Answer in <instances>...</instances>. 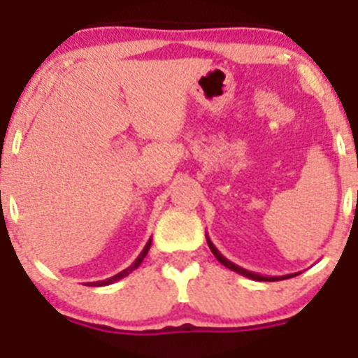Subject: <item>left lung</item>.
Wrapping results in <instances>:
<instances>
[{"mask_svg": "<svg viewBox=\"0 0 358 358\" xmlns=\"http://www.w3.org/2000/svg\"><path fill=\"white\" fill-rule=\"evenodd\" d=\"M207 243H208V248H210V251H212V253H214V257L219 260V262L223 264L224 267H228V269H231V271H235V273H239V275L246 276V278L257 280V282H278V280H287V278H292V276L299 275V273H291V275H283V276H262V275H259V273L248 271V269H244V267H241V266H237V264L230 262V260H228L227 257L221 255V251H219L217 248L214 246V243H212V241L208 239V235H207Z\"/></svg>", "mask_w": 358, "mask_h": 358, "instance_id": "8db88e82", "label": "left lung"}]
</instances>
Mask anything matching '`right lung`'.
Masks as SVG:
<instances>
[{"label":"right lung","instance_id":"right-lung-1","mask_svg":"<svg viewBox=\"0 0 358 358\" xmlns=\"http://www.w3.org/2000/svg\"><path fill=\"white\" fill-rule=\"evenodd\" d=\"M150 248H151V239L148 241L146 246H144V250L141 251V255L137 257V259H135V262L131 264L130 267H127V269H123V271L117 273V275H115V276H110V278L99 280V282H89V283H87V285H91V287H101V285H110V283H114V282H117V280L124 278V276H128L131 271H134V269H137V267L141 266V262H143L144 257L148 255V251H150Z\"/></svg>","mask_w":358,"mask_h":358}]
</instances>
